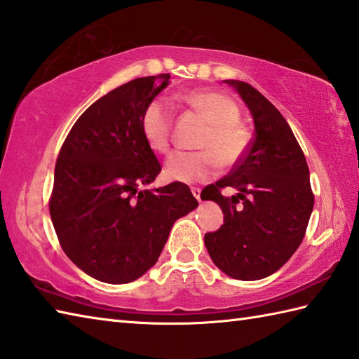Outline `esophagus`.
I'll return each instance as SVG.
<instances>
[{
    "mask_svg": "<svg viewBox=\"0 0 359 359\" xmlns=\"http://www.w3.org/2000/svg\"><path fill=\"white\" fill-rule=\"evenodd\" d=\"M191 193H193V196L196 197V199L201 202V193H202L201 188H191Z\"/></svg>",
    "mask_w": 359,
    "mask_h": 359,
    "instance_id": "obj_1",
    "label": "esophagus"
}]
</instances>
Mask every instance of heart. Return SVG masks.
<instances>
[{
  "label": "heart",
  "mask_w": 359,
  "mask_h": 359,
  "mask_svg": "<svg viewBox=\"0 0 359 359\" xmlns=\"http://www.w3.org/2000/svg\"><path fill=\"white\" fill-rule=\"evenodd\" d=\"M184 100L202 112L211 125L199 142L202 151L175 152L166 160L165 175L175 182L193 184L211 177L224 166H233L245 156L251 133L239 120L241 109L231 97L217 90H193ZM142 134L152 151L168 154L172 144V106L166 98L151 100L142 114Z\"/></svg>",
  "instance_id": "obj_1"
}]
</instances>
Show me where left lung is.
<instances>
[{
	"instance_id": "1",
	"label": "left lung",
	"mask_w": 359,
	"mask_h": 359,
	"mask_svg": "<svg viewBox=\"0 0 359 359\" xmlns=\"http://www.w3.org/2000/svg\"><path fill=\"white\" fill-rule=\"evenodd\" d=\"M225 81L251 111L255 137L228 175L207 187L203 199L219 203L224 225L205 234V247L228 276L256 280L278 271L301 245L315 196L306 156L282 114L248 83ZM226 186L238 196H222Z\"/></svg>"
}]
</instances>
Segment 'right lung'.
<instances>
[{"mask_svg":"<svg viewBox=\"0 0 359 359\" xmlns=\"http://www.w3.org/2000/svg\"><path fill=\"white\" fill-rule=\"evenodd\" d=\"M170 74L135 79L98 98L67 134L49 212L66 256L89 276L126 284L147 273L179 217L197 207L180 182L143 189L162 171L142 134V114Z\"/></svg>","mask_w":359,"mask_h":359,"instance_id":"right-lung-1","label":"right lung"}]
</instances>
